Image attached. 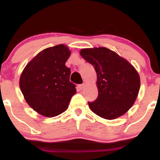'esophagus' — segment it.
<instances>
[{
	"mask_svg": "<svg viewBox=\"0 0 160 160\" xmlns=\"http://www.w3.org/2000/svg\"><path fill=\"white\" fill-rule=\"evenodd\" d=\"M85 86H86L85 83H82V84H80V85H79L78 87L80 89H82L84 87H85Z\"/></svg>",
	"mask_w": 160,
	"mask_h": 160,
	"instance_id": "esophagus-1",
	"label": "esophagus"
}]
</instances>
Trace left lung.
I'll list each match as a JSON object with an SVG mask.
<instances>
[{"mask_svg": "<svg viewBox=\"0 0 160 160\" xmlns=\"http://www.w3.org/2000/svg\"><path fill=\"white\" fill-rule=\"evenodd\" d=\"M80 54L95 68L98 96L88 102L95 114L114 120L127 112L135 103L139 89L140 77L126 58L106 47L82 49Z\"/></svg>", "mask_w": 160, "mask_h": 160, "instance_id": "8db88e82", "label": "left lung"}]
</instances>
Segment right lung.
<instances>
[{
	"instance_id": "add662e5",
	"label": "right lung",
	"mask_w": 160,
	"mask_h": 160,
	"mask_svg": "<svg viewBox=\"0 0 160 160\" xmlns=\"http://www.w3.org/2000/svg\"><path fill=\"white\" fill-rule=\"evenodd\" d=\"M71 55L67 46L58 44L40 52L27 64L19 79L24 98L34 111L47 117L68 109L77 92L70 82L71 70L65 62Z\"/></svg>"
}]
</instances>
